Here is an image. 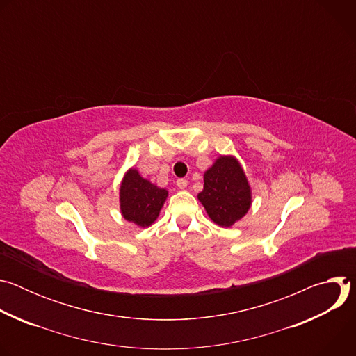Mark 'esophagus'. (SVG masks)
<instances>
[{
    "mask_svg": "<svg viewBox=\"0 0 356 356\" xmlns=\"http://www.w3.org/2000/svg\"><path fill=\"white\" fill-rule=\"evenodd\" d=\"M176 184H177V187H179V188L184 190V188L187 187V180H186V179H177Z\"/></svg>",
    "mask_w": 356,
    "mask_h": 356,
    "instance_id": "1",
    "label": "esophagus"
}]
</instances>
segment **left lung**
Segmentation results:
<instances>
[{
  "mask_svg": "<svg viewBox=\"0 0 356 356\" xmlns=\"http://www.w3.org/2000/svg\"><path fill=\"white\" fill-rule=\"evenodd\" d=\"M209 217L220 227H232L250 209L252 191L239 162L220 156L204 173V188L198 193Z\"/></svg>",
  "mask_w": 356,
  "mask_h": 356,
  "instance_id": "1",
  "label": "left lung"
}]
</instances>
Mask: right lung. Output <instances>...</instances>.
Here are the masks:
<instances>
[{
    "label": "right lung",
    "mask_w": 356,
    "mask_h": 356,
    "mask_svg": "<svg viewBox=\"0 0 356 356\" xmlns=\"http://www.w3.org/2000/svg\"><path fill=\"white\" fill-rule=\"evenodd\" d=\"M168 190L143 179L136 169H129L120 187L122 217L138 227H149L159 217L168 198Z\"/></svg>",
    "instance_id": "obj_1"
}]
</instances>
